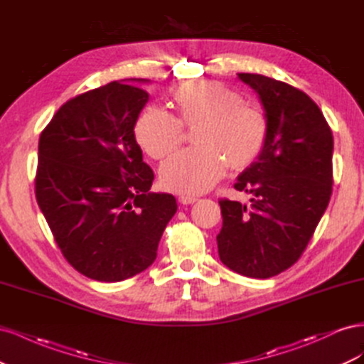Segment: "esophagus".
Masks as SVG:
<instances>
[{
  "mask_svg": "<svg viewBox=\"0 0 364 364\" xmlns=\"http://www.w3.org/2000/svg\"><path fill=\"white\" fill-rule=\"evenodd\" d=\"M179 202L182 205H193L194 202H197V197L196 196H188V194H182V196H179Z\"/></svg>",
  "mask_w": 364,
  "mask_h": 364,
  "instance_id": "34e87169",
  "label": "esophagus"
}]
</instances>
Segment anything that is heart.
I'll return each mask as SVG.
<instances>
[{"label": "heart", "mask_w": 364, "mask_h": 364, "mask_svg": "<svg viewBox=\"0 0 364 364\" xmlns=\"http://www.w3.org/2000/svg\"><path fill=\"white\" fill-rule=\"evenodd\" d=\"M178 117L149 106L134 127L139 147L153 159H162L179 147L183 126L194 127L197 147L178 151L162 164L161 185L182 194H199L229 170L247 168L266 147L269 121L259 107L215 80H193L171 94Z\"/></svg>", "instance_id": "obj_1"}]
</instances>
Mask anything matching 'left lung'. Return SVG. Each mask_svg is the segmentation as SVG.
<instances>
[{
    "label": "left lung",
    "mask_w": 364,
    "mask_h": 364,
    "mask_svg": "<svg viewBox=\"0 0 364 364\" xmlns=\"http://www.w3.org/2000/svg\"><path fill=\"white\" fill-rule=\"evenodd\" d=\"M259 95L269 121L266 147L234 188L250 205L220 199L223 226L218 257L243 277L266 279L301 258L333 193L331 127L297 87L261 74L240 73Z\"/></svg>",
    "instance_id": "8db88e82"
}]
</instances>
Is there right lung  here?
Returning a JSON list of instances; mask_svg holds the SVG:
<instances>
[{"label": "right lung", "mask_w": 364, "mask_h": 364, "mask_svg": "<svg viewBox=\"0 0 364 364\" xmlns=\"http://www.w3.org/2000/svg\"><path fill=\"white\" fill-rule=\"evenodd\" d=\"M135 82L146 80L111 82L71 98L39 138L38 205L65 259L102 282L151 266L178 211L171 194L149 191L155 174L134 135L149 94Z\"/></svg>", "instance_id": "right-lung-1"}]
</instances>
